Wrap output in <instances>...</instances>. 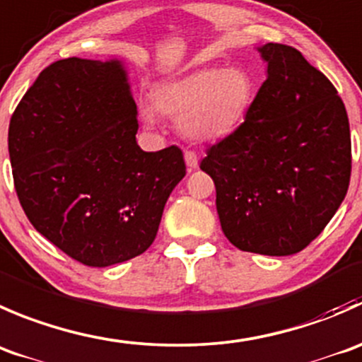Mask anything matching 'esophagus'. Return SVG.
Returning a JSON list of instances; mask_svg holds the SVG:
<instances>
[{"label":"esophagus","instance_id":"obj_1","mask_svg":"<svg viewBox=\"0 0 362 362\" xmlns=\"http://www.w3.org/2000/svg\"><path fill=\"white\" fill-rule=\"evenodd\" d=\"M185 162L189 169H197V165H199V156L188 149V151H185Z\"/></svg>","mask_w":362,"mask_h":362}]
</instances>
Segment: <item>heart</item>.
I'll return each instance as SVG.
<instances>
[{"label": "heart", "mask_w": 362, "mask_h": 362, "mask_svg": "<svg viewBox=\"0 0 362 362\" xmlns=\"http://www.w3.org/2000/svg\"><path fill=\"white\" fill-rule=\"evenodd\" d=\"M257 82L245 68L204 66L155 86L153 109L180 121L195 141H218L234 134L252 110ZM144 119L153 114L144 110Z\"/></svg>", "instance_id": "b5f03b06"}]
</instances>
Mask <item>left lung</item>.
Returning a JSON list of instances; mask_svg holds the SVG:
<instances>
[{"instance_id":"obj_1","label":"left lung","mask_w":362,"mask_h":362,"mask_svg":"<svg viewBox=\"0 0 362 362\" xmlns=\"http://www.w3.org/2000/svg\"><path fill=\"white\" fill-rule=\"evenodd\" d=\"M267 63L245 123L207 148L200 169L216 186L221 230L235 248L294 255L325 228L349 189L345 105L298 49L259 47Z\"/></svg>"}]
</instances>
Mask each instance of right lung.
I'll list each match as a JSON object with an SVG mask.
<instances>
[{"label":"right lung","instance_id":"right-lung-1","mask_svg":"<svg viewBox=\"0 0 362 362\" xmlns=\"http://www.w3.org/2000/svg\"><path fill=\"white\" fill-rule=\"evenodd\" d=\"M137 130L117 59L49 64L12 114L8 153L21 206L44 238L84 266L144 253L186 174L177 146L146 153Z\"/></svg>","mask_w":362,"mask_h":362}]
</instances>
